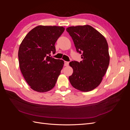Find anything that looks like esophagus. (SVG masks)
I'll list each match as a JSON object with an SVG mask.
<instances>
[{
	"instance_id": "34e87169",
	"label": "esophagus",
	"mask_w": 130,
	"mask_h": 130,
	"mask_svg": "<svg viewBox=\"0 0 130 130\" xmlns=\"http://www.w3.org/2000/svg\"><path fill=\"white\" fill-rule=\"evenodd\" d=\"M69 62H67V61H64V66H68L69 65Z\"/></svg>"
}]
</instances>
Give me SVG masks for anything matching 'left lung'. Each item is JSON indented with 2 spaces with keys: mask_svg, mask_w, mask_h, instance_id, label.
<instances>
[{
  "mask_svg": "<svg viewBox=\"0 0 130 130\" xmlns=\"http://www.w3.org/2000/svg\"><path fill=\"white\" fill-rule=\"evenodd\" d=\"M66 30L83 59L80 62L69 63L73 69L69 81L75 88L82 92L90 91L100 84L108 68L109 55L107 41L88 25L70 26Z\"/></svg>",
  "mask_w": 130,
  "mask_h": 130,
  "instance_id": "8db88e82",
  "label": "left lung"
}]
</instances>
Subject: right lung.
Segmentation results:
<instances>
[{"instance_id": "add662e5", "label": "right lung", "mask_w": 130, "mask_h": 130, "mask_svg": "<svg viewBox=\"0 0 130 130\" xmlns=\"http://www.w3.org/2000/svg\"><path fill=\"white\" fill-rule=\"evenodd\" d=\"M64 27L39 25L31 30L19 46V67L31 89L46 92L55 86L64 61L51 56L56 52L55 44Z\"/></svg>"}]
</instances>
